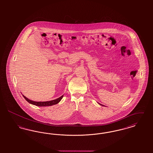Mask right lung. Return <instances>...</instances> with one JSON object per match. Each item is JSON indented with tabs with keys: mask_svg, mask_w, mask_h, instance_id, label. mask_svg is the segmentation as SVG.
Here are the masks:
<instances>
[{
	"mask_svg": "<svg viewBox=\"0 0 153 153\" xmlns=\"http://www.w3.org/2000/svg\"><path fill=\"white\" fill-rule=\"evenodd\" d=\"M23 97L25 99V100L26 101L29 102L30 104L35 105L36 106H39V107H46V106H51L53 105H55L58 104L59 102L61 101V100L62 99L64 95L61 96V97H59L58 99H56L55 100H51V101H48V102H34V101H32L31 100H30L29 99H27L26 97H25L24 95H23Z\"/></svg>",
	"mask_w": 153,
	"mask_h": 153,
	"instance_id": "right-lung-1",
	"label": "right lung"
}]
</instances>
